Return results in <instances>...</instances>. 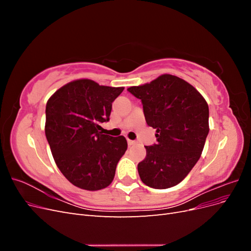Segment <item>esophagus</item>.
<instances>
[{"label": "esophagus", "mask_w": 251, "mask_h": 251, "mask_svg": "<svg viewBox=\"0 0 251 251\" xmlns=\"http://www.w3.org/2000/svg\"><path fill=\"white\" fill-rule=\"evenodd\" d=\"M136 143V141H134V140H131V139H127V144H128V146H134V144Z\"/></svg>", "instance_id": "1"}]
</instances>
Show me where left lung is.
I'll use <instances>...</instances> for the list:
<instances>
[{
  "instance_id": "left-lung-1",
  "label": "left lung",
  "mask_w": 251,
  "mask_h": 251,
  "mask_svg": "<svg viewBox=\"0 0 251 251\" xmlns=\"http://www.w3.org/2000/svg\"><path fill=\"white\" fill-rule=\"evenodd\" d=\"M127 91L141 100L147 124L156 130L157 143L146 147L147 156L138 163L141 181L157 189L177 185L201 157L209 132L206 100L171 74Z\"/></svg>"
}]
</instances>
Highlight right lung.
<instances>
[{
    "label": "right lung",
    "instance_id": "right-lung-1",
    "mask_svg": "<svg viewBox=\"0 0 251 251\" xmlns=\"http://www.w3.org/2000/svg\"><path fill=\"white\" fill-rule=\"evenodd\" d=\"M124 89L76 79L59 88L47 101L45 134L53 159L68 181L81 189L109 186L127 149L124 136L100 132V124L109 121L112 102Z\"/></svg>",
    "mask_w": 251,
    "mask_h": 251
}]
</instances>
